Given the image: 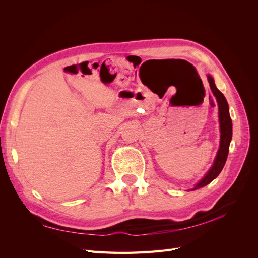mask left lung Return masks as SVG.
Listing matches in <instances>:
<instances>
[{"mask_svg":"<svg viewBox=\"0 0 258 258\" xmlns=\"http://www.w3.org/2000/svg\"><path fill=\"white\" fill-rule=\"evenodd\" d=\"M208 80L210 84V88L214 93V96L216 97L217 103H218V117H220V127H221V143H220V150L217 152L216 158L214 160L212 168L209 170V172L206 174V176L202 178L191 190H196L198 188H201V187L208 185L221 173V171L225 166V162L227 160L229 144L232 138V122L229 115V107H228L227 100H226L223 93L216 88L212 77L208 75Z\"/></svg>","mask_w":258,"mask_h":258,"instance_id":"1","label":"left lung"}]
</instances>
